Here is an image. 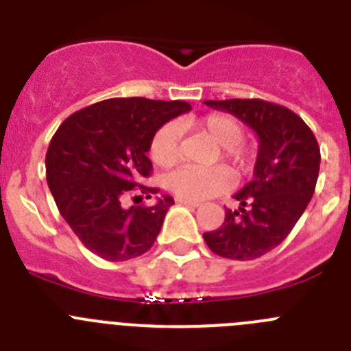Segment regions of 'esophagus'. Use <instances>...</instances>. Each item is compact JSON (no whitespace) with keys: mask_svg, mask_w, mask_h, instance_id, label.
Instances as JSON below:
<instances>
[{"mask_svg":"<svg viewBox=\"0 0 351 351\" xmlns=\"http://www.w3.org/2000/svg\"><path fill=\"white\" fill-rule=\"evenodd\" d=\"M176 202H178V204H184V206L193 207V209L200 207V202H193V200H186V198H176Z\"/></svg>","mask_w":351,"mask_h":351,"instance_id":"obj_1","label":"esophagus"}]
</instances>
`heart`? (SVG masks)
Masks as SVG:
<instances>
[{
    "mask_svg": "<svg viewBox=\"0 0 351 351\" xmlns=\"http://www.w3.org/2000/svg\"><path fill=\"white\" fill-rule=\"evenodd\" d=\"M197 128L213 142L223 147V158L230 161L235 170H243L250 163L251 151L241 144L244 137L243 123L225 112H213L197 121ZM179 132L173 125H163L151 138L149 156L158 167H172L179 160ZM230 176L223 167L200 170L191 167L173 170L165 178L167 190L186 200H204L228 188Z\"/></svg>",
    "mask_w": 351,
    "mask_h": 351,
    "instance_id": "heart-1",
    "label": "heart"
}]
</instances>
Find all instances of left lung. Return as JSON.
Segmentation results:
<instances>
[{"mask_svg": "<svg viewBox=\"0 0 351 351\" xmlns=\"http://www.w3.org/2000/svg\"><path fill=\"white\" fill-rule=\"evenodd\" d=\"M258 135L253 179L234 195L239 209H225L219 228L204 234L223 258L255 260L280 246L308 207L320 172V147L302 117L260 98L207 100Z\"/></svg>", "mask_w": 351, "mask_h": 351, "instance_id": "8db88e82", "label": "left lung"}]
</instances>
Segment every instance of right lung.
<instances>
[{
    "label": "right lung",
    "mask_w": 351,
    "mask_h": 351,
    "mask_svg": "<svg viewBox=\"0 0 351 351\" xmlns=\"http://www.w3.org/2000/svg\"><path fill=\"white\" fill-rule=\"evenodd\" d=\"M188 101L110 98L80 108L61 123L47 154L45 172L56 206L80 243L110 262L137 258L156 241L172 197L151 207H123L151 176V138L172 117L188 112ZM137 198V197H133ZM142 198V197H141Z\"/></svg>",
    "instance_id": "right-lung-1"
}]
</instances>
